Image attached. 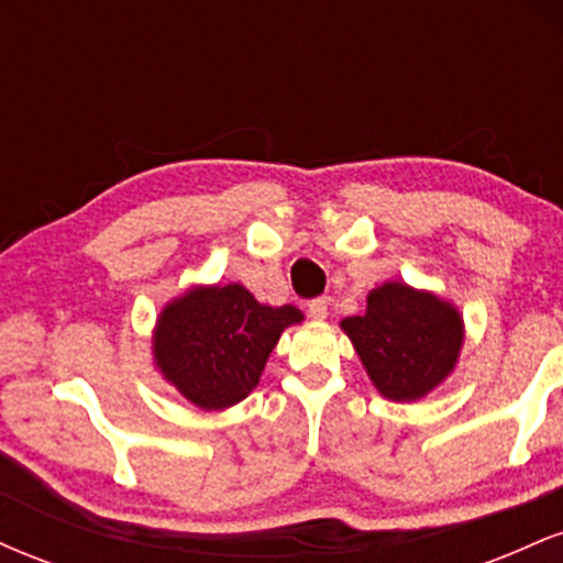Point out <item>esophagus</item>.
<instances>
[{"label":"esophagus","mask_w":563,"mask_h":563,"mask_svg":"<svg viewBox=\"0 0 563 563\" xmlns=\"http://www.w3.org/2000/svg\"><path fill=\"white\" fill-rule=\"evenodd\" d=\"M328 303H331V299H328V296H318V299L309 301L307 303L309 318H312V320H325L328 318Z\"/></svg>","instance_id":"esophagus-1"}]
</instances>
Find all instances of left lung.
Here are the masks:
<instances>
[{
	"label": "left lung",
	"instance_id": "obj_1",
	"mask_svg": "<svg viewBox=\"0 0 563 563\" xmlns=\"http://www.w3.org/2000/svg\"><path fill=\"white\" fill-rule=\"evenodd\" d=\"M373 386L394 402H416L450 376L461 357L463 318L450 301L405 283L367 294L365 314L344 318Z\"/></svg>",
	"mask_w": 563,
	"mask_h": 563
}]
</instances>
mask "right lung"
Segmentation results:
<instances>
[{"label": "right lung", "mask_w": 563, "mask_h": 563, "mask_svg": "<svg viewBox=\"0 0 563 563\" xmlns=\"http://www.w3.org/2000/svg\"><path fill=\"white\" fill-rule=\"evenodd\" d=\"M296 307H267L241 283L196 286L158 314L153 360L200 410H224L249 397L280 333L301 322Z\"/></svg>", "instance_id": "add662e5"}]
</instances>
